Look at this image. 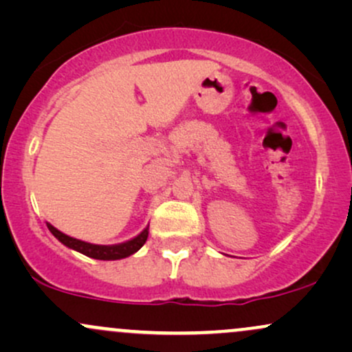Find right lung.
<instances>
[{"label": "right lung", "instance_id": "right-lung-1", "mask_svg": "<svg viewBox=\"0 0 352 352\" xmlns=\"http://www.w3.org/2000/svg\"><path fill=\"white\" fill-rule=\"evenodd\" d=\"M47 228H50V232L56 238H58L63 245L69 246V248L76 250V252L86 254V256L96 258V260H120V258L131 256V254H134L137 250L142 248L145 241H147V236H148V227H147L142 233H140V235L132 238V240L125 241V243L106 246V245L86 243V241H80V240H76V238H72V236L64 235L63 232H59L58 228L52 227L51 223H47Z\"/></svg>", "mask_w": 352, "mask_h": 352}]
</instances>
